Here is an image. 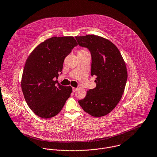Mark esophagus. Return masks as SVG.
Segmentation results:
<instances>
[{
    "mask_svg": "<svg viewBox=\"0 0 157 157\" xmlns=\"http://www.w3.org/2000/svg\"><path fill=\"white\" fill-rule=\"evenodd\" d=\"M77 90V88H75V87H73V92H75Z\"/></svg>",
    "mask_w": 157,
    "mask_h": 157,
    "instance_id": "34e87169",
    "label": "esophagus"
}]
</instances>
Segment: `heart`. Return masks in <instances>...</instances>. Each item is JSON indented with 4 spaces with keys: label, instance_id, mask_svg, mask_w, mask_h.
<instances>
[{
    "label": "heart",
    "instance_id": "1",
    "mask_svg": "<svg viewBox=\"0 0 157 157\" xmlns=\"http://www.w3.org/2000/svg\"><path fill=\"white\" fill-rule=\"evenodd\" d=\"M78 54H89V52L86 49H80L78 52Z\"/></svg>",
    "mask_w": 157,
    "mask_h": 157
}]
</instances>
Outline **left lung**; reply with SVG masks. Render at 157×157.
<instances>
[{"instance_id": "left-lung-1", "label": "left lung", "mask_w": 157, "mask_h": 157, "mask_svg": "<svg viewBox=\"0 0 157 157\" xmlns=\"http://www.w3.org/2000/svg\"><path fill=\"white\" fill-rule=\"evenodd\" d=\"M75 38L80 46L90 51L91 75L96 76V87L88 90L78 103L94 117L106 116L116 108L124 94L128 77L125 61L116 46L105 38L94 35Z\"/></svg>"}]
</instances>
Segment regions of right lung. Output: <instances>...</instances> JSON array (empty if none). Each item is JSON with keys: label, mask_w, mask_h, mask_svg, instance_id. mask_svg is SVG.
<instances>
[{"label": "right lung", "mask_w": 157, "mask_h": 157, "mask_svg": "<svg viewBox=\"0 0 157 157\" xmlns=\"http://www.w3.org/2000/svg\"><path fill=\"white\" fill-rule=\"evenodd\" d=\"M77 45L73 36H54L38 44L28 57L21 88L27 104L38 116L53 117L70 97L71 87L62 86L54 79L62 71L65 58Z\"/></svg>", "instance_id": "obj_1"}]
</instances>
